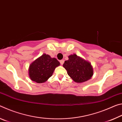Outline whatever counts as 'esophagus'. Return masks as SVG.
<instances>
[{
	"mask_svg": "<svg viewBox=\"0 0 122 122\" xmlns=\"http://www.w3.org/2000/svg\"><path fill=\"white\" fill-rule=\"evenodd\" d=\"M64 61H64V60H61L60 61V62L61 65H63V63H64Z\"/></svg>",
	"mask_w": 122,
	"mask_h": 122,
	"instance_id": "34e87169",
	"label": "esophagus"
}]
</instances>
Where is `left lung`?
Wrapping results in <instances>:
<instances>
[{
  "instance_id": "1",
  "label": "left lung",
  "mask_w": 122,
  "mask_h": 122,
  "mask_svg": "<svg viewBox=\"0 0 122 122\" xmlns=\"http://www.w3.org/2000/svg\"><path fill=\"white\" fill-rule=\"evenodd\" d=\"M63 67L72 80L77 83H83L90 80L93 76L92 66L89 62L77 56L75 54L68 56Z\"/></svg>"
}]
</instances>
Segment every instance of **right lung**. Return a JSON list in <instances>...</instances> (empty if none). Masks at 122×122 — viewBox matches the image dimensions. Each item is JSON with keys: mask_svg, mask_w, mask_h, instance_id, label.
Instances as JSON below:
<instances>
[{"mask_svg": "<svg viewBox=\"0 0 122 122\" xmlns=\"http://www.w3.org/2000/svg\"><path fill=\"white\" fill-rule=\"evenodd\" d=\"M60 65L56 59L44 53L30 63L28 69L29 77L38 83H44L52 76L55 69Z\"/></svg>", "mask_w": 122, "mask_h": 122, "instance_id": "obj_1", "label": "right lung"}]
</instances>
